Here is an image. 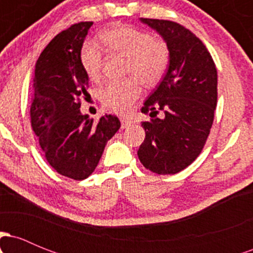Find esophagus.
I'll list each match as a JSON object with an SVG mask.
<instances>
[{
	"label": "esophagus",
	"instance_id": "34e87169",
	"mask_svg": "<svg viewBox=\"0 0 253 253\" xmlns=\"http://www.w3.org/2000/svg\"><path fill=\"white\" fill-rule=\"evenodd\" d=\"M132 124V121L130 120H128V119H121V127H123V128H126V127H128L129 125Z\"/></svg>",
	"mask_w": 253,
	"mask_h": 253
}]
</instances>
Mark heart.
Masks as SVG:
<instances>
[{"label":"heart","instance_id":"obj_1","mask_svg":"<svg viewBox=\"0 0 253 253\" xmlns=\"http://www.w3.org/2000/svg\"><path fill=\"white\" fill-rule=\"evenodd\" d=\"M100 39L112 53L127 59L126 72L135 75L146 84H155L164 76L170 62L169 46L163 40L153 39L149 33L129 26L103 32ZM81 63L91 80H98L103 64L100 46L94 42H85L81 50ZM141 94L140 83L136 78L113 81L101 89V102L112 112L125 114L132 108Z\"/></svg>","mask_w":253,"mask_h":253}]
</instances>
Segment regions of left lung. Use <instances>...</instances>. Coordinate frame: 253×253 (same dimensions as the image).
Listing matches in <instances>:
<instances>
[{
	"mask_svg": "<svg viewBox=\"0 0 253 253\" xmlns=\"http://www.w3.org/2000/svg\"><path fill=\"white\" fill-rule=\"evenodd\" d=\"M170 50L168 71L141 112L152 118L141 124L145 140L139 161L158 175H173L193 163L210 135L217 102V72L206 46L177 22L144 19ZM159 111L163 118H157Z\"/></svg>",
	"mask_w": 253,
	"mask_h": 253,
	"instance_id": "1",
	"label": "left lung"
}]
</instances>
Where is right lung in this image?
Segmentation results:
<instances>
[{
    "label": "right lung",
    "instance_id": "1",
    "mask_svg": "<svg viewBox=\"0 0 253 253\" xmlns=\"http://www.w3.org/2000/svg\"><path fill=\"white\" fill-rule=\"evenodd\" d=\"M92 22H80L57 34L36 64L31 106L32 128L48 164L60 175L85 179L97 167L107 141L120 128L114 115L94 123L81 113L89 77L81 50Z\"/></svg>",
    "mask_w": 253,
    "mask_h": 253
}]
</instances>
